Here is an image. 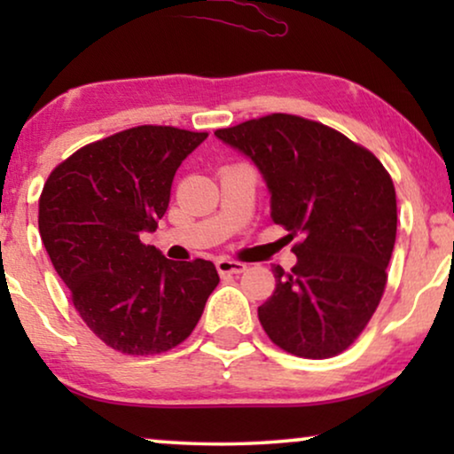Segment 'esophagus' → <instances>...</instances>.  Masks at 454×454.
I'll return each instance as SVG.
<instances>
[{
  "label": "esophagus",
  "mask_w": 454,
  "mask_h": 454,
  "mask_svg": "<svg viewBox=\"0 0 454 454\" xmlns=\"http://www.w3.org/2000/svg\"><path fill=\"white\" fill-rule=\"evenodd\" d=\"M216 270H219L221 277L241 275V272L246 270V264L244 262H238V260L221 258V260H216Z\"/></svg>",
  "instance_id": "34e87169"
}]
</instances>
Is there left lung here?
Instances as JSON below:
<instances>
[{
    "label": "left lung",
    "instance_id": "left-lung-1",
    "mask_svg": "<svg viewBox=\"0 0 454 454\" xmlns=\"http://www.w3.org/2000/svg\"><path fill=\"white\" fill-rule=\"evenodd\" d=\"M216 138L247 154L270 190V216L300 238L289 272L258 308L264 333L291 356L326 359L356 343L387 287L396 238L393 177L374 153L320 121L270 114Z\"/></svg>",
    "mask_w": 454,
    "mask_h": 454
}]
</instances>
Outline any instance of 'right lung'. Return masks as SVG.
I'll return each mask as SVG.
<instances>
[{
  "label": "right lung",
  "instance_id": "1",
  "mask_svg": "<svg viewBox=\"0 0 454 454\" xmlns=\"http://www.w3.org/2000/svg\"><path fill=\"white\" fill-rule=\"evenodd\" d=\"M208 132L136 126L90 142L49 173L39 198L43 246L84 325L111 349L154 356L194 331L219 272L167 260L154 231L182 160Z\"/></svg>",
  "mask_w": 454,
  "mask_h": 454
}]
</instances>
